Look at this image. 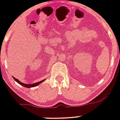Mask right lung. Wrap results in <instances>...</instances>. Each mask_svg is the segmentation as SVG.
<instances>
[{"label": "right lung", "instance_id": "obj_1", "mask_svg": "<svg viewBox=\"0 0 120 120\" xmlns=\"http://www.w3.org/2000/svg\"><path fill=\"white\" fill-rule=\"evenodd\" d=\"M14 78V79L15 80L16 82H17L18 83H19L20 85H21L22 86H24V87H26V88H32V87H34V86H37V85H38L39 84H40L41 83V82H43V81L45 80H41V81H40V82H37V83H32V84H26V83H22L20 81H19V80H18V79H15V77H13Z\"/></svg>", "mask_w": 120, "mask_h": 120}]
</instances>
